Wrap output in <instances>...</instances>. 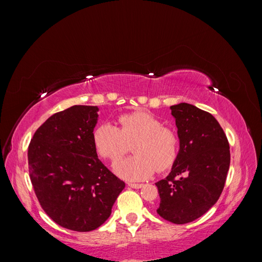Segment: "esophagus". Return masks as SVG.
<instances>
[{
	"label": "esophagus",
	"mask_w": 262,
	"mask_h": 262,
	"mask_svg": "<svg viewBox=\"0 0 262 262\" xmlns=\"http://www.w3.org/2000/svg\"><path fill=\"white\" fill-rule=\"evenodd\" d=\"M128 186L133 188V189H140V188L143 187V184H131V182H130V184H128Z\"/></svg>",
	"instance_id": "esophagus-1"
}]
</instances>
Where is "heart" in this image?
<instances>
[{"label": "heart", "mask_w": 262, "mask_h": 262, "mask_svg": "<svg viewBox=\"0 0 262 262\" xmlns=\"http://www.w3.org/2000/svg\"><path fill=\"white\" fill-rule=\"evenodd\" d=\"M118 126L101 123L93 132L97 153L105 160L117 163L133 145L134 156L115 166L117 175L128 181L149 178L157 169L164 171L175 163L179 152L177 132L164 126L148 112H134L118 118Z\"/></svg>", "instance_id": "b5f03b06"}]
</instances>
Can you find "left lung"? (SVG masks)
Listing matches in <instances>:
<instances>
[{"label":"left lung","mask_w":262,"mask_h":262,"mask_svg":"<svg viewBox=\"0 0 262 262\" xmlns=\"http://www.w3.org/2000/svg\"><path fill=\"white\" fill-rule=\"evenodd\" d=\"M176 120L179 152L169 175L156 182L158 215L186 224L208 212L223 191L231 163L223 129L211 114L180 102L170 107Z\"/></svg>","instance_id":"8db88e82"}]
</instances>
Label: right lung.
Instances as JSON below:
<instances>
[{
    "label": "right lung",
    "mask_w": 262,
    "mask_h": 262,
    "mask_svg": "<svg viewBox=\"0 0 262 262\" xmlns=\"http://www.w3.org/2000/svg\"><path fill=\"white\" fill-rule=\"evenodd\" d=\"M98 110L75 105L52 115L28 147L29 176L41 208L58 225L75 232L104 224L125 186L94 146Z\"/></svg>",
    "instance_id": "obj_1"
}]
</instances>
